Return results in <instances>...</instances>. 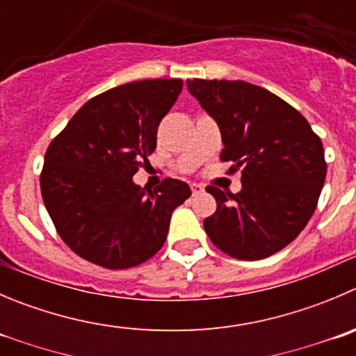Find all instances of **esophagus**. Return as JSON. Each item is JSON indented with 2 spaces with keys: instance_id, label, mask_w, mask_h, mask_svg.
Wrapping results in <instances>:
<instances>
[{
  "instance_id": "obj_1",
  "label": "esophagus",
  "mask_w": 356,
  "mask_h": 356,
  "mask_svg": "<svg viewBox=\"0 0 356 356\" xmlns=\"http://www.w3.org/2000/svg\"><path fill=\"white\" fill-rule=\"evenodd\" d=\"M191 188H192V194H194V195H199V194H202V192H204V187H202V185H199V184H192Z\"/></svg>"
}]
</instances>
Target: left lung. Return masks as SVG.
Segmentation results:
<instances>
[{
    "mask_svg": "<svg viewBox=\"0 0 356 356\" xmlns=\"http://www.w3.org/2000/svg\"><path fill=\"white\" fill-rule=\"evenodd\" d=\"M187 89L215 118L220 159L241 169L238 194L208 187L216 211L204 220L213 245L239 260H260L300 234L327 175L323 145L309 122L276 94L243 80H187Z\"/></svg>",
    "mask_w": 356,
    "mask_h": 356,
    "instance_id": "1",
    "label": "left lung"
}]
</instances>
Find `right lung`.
<instances>
[{"label":"right lung","instance_id":"obj_1","mask_svg":"<svg viewBox=\"0 0 356 356\" xmlns=\"http://www.w3.org/2000/svg\"><path fill=\"white\" fill-rule=\"evenodd\" d=\"M180 79L138 80L87 101L45 154L40 187L60 239L106 269H129L154 257L171 215L191 187L133 181L157 147V127L181 92Z\"/></svg>","mask_w":356,"mask_h":356}]
</instances>
